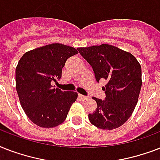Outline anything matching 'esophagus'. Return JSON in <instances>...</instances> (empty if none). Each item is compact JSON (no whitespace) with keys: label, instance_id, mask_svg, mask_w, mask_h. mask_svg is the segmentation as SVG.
I'll list each match as a JSON object with an SVG mask.
<instances>
[{"label":"esophagus","instance_id":"34e87169","mask_svg":"<svg viewBox=\"0 0 160 160\" xmlns=\"http://www.w3.org/2000/svg\"><path fill=\"white\" fill-rule=\"evenodd\" d=\"M79 98H80L81 100H86L88 99L87 96H85V95H79Z\"/></svg>","mask_w":160,"mask_h":160}]
</instances>
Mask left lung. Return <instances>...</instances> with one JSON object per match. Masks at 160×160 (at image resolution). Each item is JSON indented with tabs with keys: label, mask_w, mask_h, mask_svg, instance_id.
Returning <instances> with one entry per match:
<instances>
[{
	"label": "left lung",
	"mask_w": 160,
	"mask_h": 160,
	"mask_svg": "<svg viewBox=\"0 0 160 160\" xmlns=\"http://www.w3.org/2000/svg\"><path fill=\"white\" fill-rule=\"evenodd\" d=\"M91 65L97 82L105 79V100L93 97L96 110L89 114L90 123L99 129H114L128 120L138 102L142 85L141 66L132 54L115 46H100L77 49Z\"/></svg>",
	"instance_id": "1"
}]
</instances>
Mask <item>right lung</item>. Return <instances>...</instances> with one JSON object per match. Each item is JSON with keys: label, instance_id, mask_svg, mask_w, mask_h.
Wrapping results in <instances>:
<instances>
[{"label": "right lung", "instance_id": "add662e5", "mask_svg": "<svg viewBox=\"0 0 160 160\" xmlns=\"http://www.w3.org/2000/svg\"><path fill=\"white\" fill-rule=\"evenodd\" d=\"M76 49L55 43L24 54L16 68V87L21 107L34 124L53 128L64 122L77 99L74 91L55 89L52 81L60 79L68 58Z\"/></svg>", "mask_w": 160, "mask_h": 160}]
</instances>
